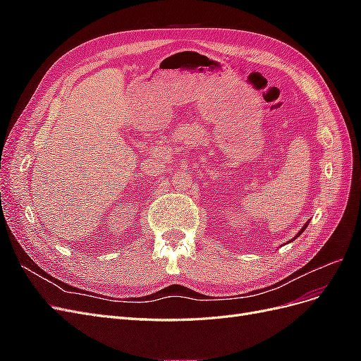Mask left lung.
Returning a JSON list of instances; mask_svg holds the SVG:
<instances>
[{
    "label": "left lung",
    "instance_id": "obj_1",
    "mask_svg": "<svg viewBox=\"0 0 361 361\" xmlns=\"http://www.w3.org/2000/svg\"><path fill=\"white\" fill-rule=\"evenodd\" d=\"M309 223H310V220H309V221H307V223H305V224H304V226H302V228H301V231H300V232H298V233H297V235H295V238H293V239H290V241H288V243H286V244H289V243H292V241H295V239H297V238H298V236H300V235H301V233H302V232H304V228H305V227H307V226H309Z\"/></svg>",
    "mask_w": 361,
    "mask_h": 361
}]
</instances>
